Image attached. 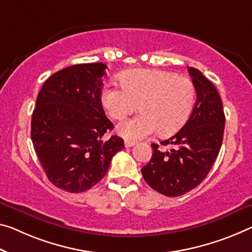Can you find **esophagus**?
Masks as SVG:
<instances>
[{"instance_id": "1", "label": "esophagus", "mask_w": 252, "mask_h": 252, "mask_svg": "<svg viewBox=\"0 0 252 252\" xmlns=\"http://www.w3.org/2000/svg\"><path fill=\"white\" fill-rule=\"evenodd\" d=\"M135 145V142L133 141H125V146L126 148H131V146Z\"/></svg>"}]
</instances>
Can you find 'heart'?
<instances>
[{"label":"heart","instance_id":"heart-1","mask_svg":"<svg viewBox=\"0 0 252 252\" xmlns=\"http://www.w3.org/2000/svg\"><path fill=\"white\" fill-rule=\"evenodd\" d=\"M123 89L104 87L101 103L114 119H123L137 109L141 114L118 124L117 131L127 139L175 134L190 117L196 88L188 77L158 69H133L121 77Z\"/></svg>","mask_w":252,"mask_h":252}]
</instances>
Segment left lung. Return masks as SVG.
Segmentation results:
<instances>
[{
  "mask_svg": "<svg viewBox=\"0 0 252 252\" xmlns=\"http://www.w3.org/2000/svg\"><path fill=\"white\" fill-rule=\"evenodd\" d=\"M188 72L197 92L190 117L177 134L161 142L173 149L164 152L152 144V158L142 168L150 187L168 197L184 195L202 183L223 142L225 116L219 92L199 69L188 67Z\"/></svg>",
  "mask_w": 252,
  "mask_h": 252,
  "instance_id": "obj_1",
  "label": "left lung"
}]
</instances>
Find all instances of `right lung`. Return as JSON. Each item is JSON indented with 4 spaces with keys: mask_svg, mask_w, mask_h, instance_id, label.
I'll return each mask as SVG.
<instances>
[{
    "mask_svg": "<svg viewBox=\"0 0 252 252\" xmlns=\"http://www.w3.org/2000/svg\"><path fill=\"white\" fill-rule=\"evenodd\" d=\"M102 63L77 64L46 80L32 118L34 151L48 180L77 193L107 175L111 158L125 148L122 137L104 134L114 125L101 103Z\"/></svg>",
    "mask_w": 252,
    "mask_h": 252,
    "instance_id": "1",
    "label": "right lung"
}]
</instances>
